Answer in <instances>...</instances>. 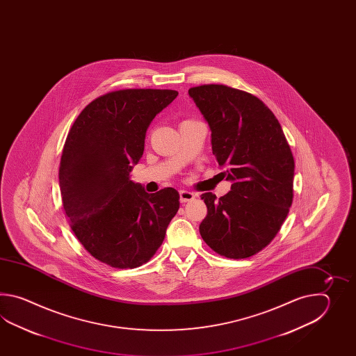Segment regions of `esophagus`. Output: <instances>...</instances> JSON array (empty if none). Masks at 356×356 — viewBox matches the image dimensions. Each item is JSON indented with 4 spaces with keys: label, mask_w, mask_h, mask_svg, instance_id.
<instances>
[{
    "label": "esophagus",
    "mask_w": 356,
    "mask_h": 356,
    "mask_svg": "<svg viewBox=\"0 0 356 356\" xmlns=\"http://www.w3.org/2000/svg\"><path fill=\"white\" fill-rule=\"evenodd\" d=\"M179 197H181V202H188L195 198V195L188 191H181Z\"/></svg>",
    "instance_id": "34e87169"
}]
</instances>
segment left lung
<instances>
[{
  "label": "left lung",
  "mask_w": 356,
  "mask_h": 356,
  "mask_svg": "<svg viewBox=\"0 0 356 356\" xmlns=\"http://www.w3.org/2000/svg\"><path fill=\"white\" fill-rule=\"evenodd\" d=\"M189 97L211 129L212 154L233 181L216 198L201 195L207 215L204 243L222 257L248 258L268 245L288 216L294 197V158L275 114L247 91L209 83Z\"/></svg>",
  "instance_id": "obj_1"
}]
</instances>
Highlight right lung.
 I'll return each mask as SVG.
<instances>
[{
    "label": "right lung",
    "instance_id": "obj_1",
    "mask_svg": "<svg viewBox=\"0 0 356 356\" xmlns=\"http://www.w3.org/2000/svg\"><path fill=\"white\" fill-rule=\"evenodd\" d=\"M178 91L123 89L94 99L68 131L60 156V196L83 248L114 268H136L156 253L179 209L175 188L149 195L129 179L155 115Z\"/></svg>",
    "mask_w": 356,
    "mask_h": 356
}]
</instances>
